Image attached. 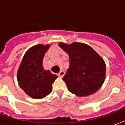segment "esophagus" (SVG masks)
I'll return each instance as SVG.
<instances>
[{
	"label": "esophagus",
	"mask_w": 125,
	"mask_h": 125,
	"mask_svg": "<svg viewBox=\"0 0 125 125\" xmlns=\"http://www.w3.org/2000/svg\"><path fill=\"white\" fill-rule=\"evenodd\" d=\"M64 74H65V72H64V71L61 70L60 72V73H58V76H59V77H61V78H62L63 76H64Z\"/></svg>",
	"instance_id": "1"
}]
</instances>
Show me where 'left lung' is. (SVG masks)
Masks as SVG:
<instances>
[{
  "label": "left lung",
  "instance_id": "8db88e82",
  "mask_svg": "<svg viewBox=\"0 0 125 125\" xmlns=\"http://www.w3.org/2000/svg\"><path fill=\"white\" fill-rule=\"evenodd\" d=\"M59 46L69 55L70 67L63 78L69 91L80 97L97 92L105 80L104 60L86 44L61 42Z\"/></svg>",
  "mask_w": 125,
  "mask_h": 125
}]
</instances>
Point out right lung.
Masks as SVG:
<instances>
[{
    "label": "right lung",
    "mask_w": 125,
    "mask_h": 125,
    "mask_svg": "<svg viewBox=\"0 0 125 125\" xmlns=\"http://www.w3.org/2000/svg\"><path fill=\"white\" fill-rule=\"evenodd\" d=\"M50 45L43 44L32 47L23 56L17 72V81L21 88L35 99H41L52 92V84L56 75L45 70L43 59Z\"/></svg>",
    "instance_id": "1"
}]
</instances>
